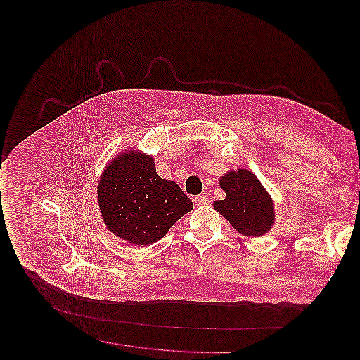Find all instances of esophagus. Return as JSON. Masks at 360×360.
<instances>
[{
    "mask_svg": "<svg viewBox=\"0 0 360 360\" xmlns=\"http://www.w3.org/2000/svg\"><path fill=\"white\" fill-rule=\"evenodd\" d=\"M209 201H210V200H209V197L205 195V194H200V195L194 197V204H195V205H206Z\"/></svg>",
    "mask_w": 360,
    "mask_h": 360,
    "instance_id": "obj_1",
    "label": "esophagus"
}]
</instances>
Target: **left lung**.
<instances>
[{"label":"left lung","instance_id":"left-lung-1","mask_svg":"<svg viewBox=\"0 0 360 360\" xmlns=\"http://www.w3.org/2000/svg\"><path fill=\"white\" fill-rule=\"evenodd\" d=\"M220 186L226 197L214 201V209L244 236H263L274 223V206L270 194L255 174L239 169L221 176Z\"/></svg>","mask_w":360,"mask_h":360}]
</instances>
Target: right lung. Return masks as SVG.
I'll return each instance as SVG.
<instances>
[{"label": "right lung", "instance_id": "1", "mask_svg": "<svg viewBox=\"0 0 360 360\" xmlns=\"http://www.w3.org/2000/svg\"><path fill=\"white\" fill-rule=\"evenodd\" d=\"M97 194L106 228L136 245L162 239L193 209L178 184L156 174L153 156L132 150L105 167Z\"/></svg>", "mask_w": 360, "mask_h": 360}]
</instances>
